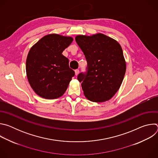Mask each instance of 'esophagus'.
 Here are the masks:
<instances>
[{
	"instance_id": "obj_1",
	"label": "esophagus",
	"mask_w": 158,
	"mask_h": 158,
	"mask_svg": "<svg viewBox=\"0 0 158 158\" xmlns=\"http://www.w3.org/2000/svg\"><path fill=\"white\" fill-rule=\"evenodd\" d=\"M79 69L75 70V74H76V76H77L79 74Z\"/></svg>"
}]
</instances>
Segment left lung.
<instances>
[{"instance_id": "1", "label": "left lung", "mask_w": 158, "mask_h": 158, "mask_svg": "<svg viewBox=\"0 0 158 158\" xmlns=\"http://www.w3.org/2000/svg\"><path fill=\"white\" fill-rule=\"evenodd\" d=\"M76 41L87 62V73L77 76L84 96L95 102L110 99L119 90L126 70L120 44L101 33L79 35Z\"/></svg>"}]
</instances>
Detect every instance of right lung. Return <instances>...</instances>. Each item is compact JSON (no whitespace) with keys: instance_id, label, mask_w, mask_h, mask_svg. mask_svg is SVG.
<instances>
[{"instance_id":"right-lung-1","label":"right lung","mask_w":158,"mask_h":158,"mask_svg":"<svg viewBox=\"0 0 158 158\" xmlns=\"http://www.w3.org/2000/svg\"><path fill=\"white\" fill-rule=\"evenodd\" d=\"M73 41L71 37L56 34L45 35L31 48L26 59V74L34 91L40 97L54 99L61 97L74 71L62 53Z\"/></svg>"}]
</instances>
